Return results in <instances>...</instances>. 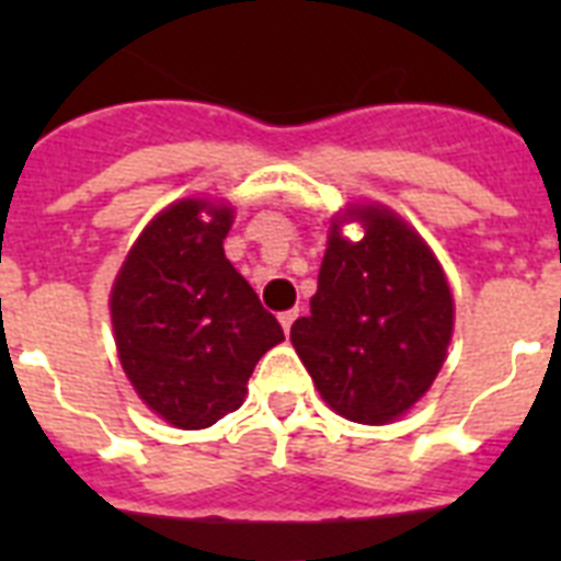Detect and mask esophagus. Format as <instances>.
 I'll return each instance as SVG.
<instances>
[{
  "instance_id": "esophagus-1",
  "label": "esophagus",
  "mask_w": 561,
  "mask_h": 561,
  "mask_svg": "<svg viewBox=\"0 0 561 561\" xmlns=\"http://www.w3.org/2000/svg\"><path fill=\"white\" fill-rule=\"evenodd\" d=\"M297 317H299V308H290V311H282V314H279L282 329H285V332H290V325H294V320H297Z\"/></svg>"
}]
</instances>
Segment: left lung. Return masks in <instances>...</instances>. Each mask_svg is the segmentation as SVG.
<instances>
[{
    "instance_id": "1",
    "label": "left lung",
    "mask_w": 561,
    "mask_h": 561,
    "mask_svg": "<svg viewBox=\"0 0 561 561\" xmlns=\"http://www.w3.org/2000/svg\"><path fill=\"white\" fill-rule=\"evenodd\" d=\"M364 238L334 224L311 314L290 343L325 404L341 416L383 425L410 410L443 367L454 325L451 288L427 244L387 209H352Z\"/></svg>"
}]
</instances>
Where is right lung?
<instances>
[{"label": "right lung", "instance_id": "obj_1", "mask_svg": "<svg viewBox=\"0 0 561 561\" xmlns=\"http://www.w3.org/2000/svg\"><path fill=\"white\" fill-rule=\"evenodd\" d=\"M229 206L180 201L145 227L110 294L122 367L139 399L186 431L241 408L279 320L224 255Z\"/></svg>", "mask_w": 561, "mask_h": 561}]
</instances>
